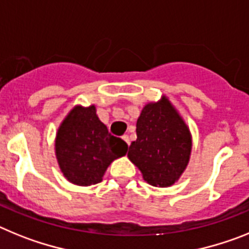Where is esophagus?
Segmentation results:
<instances>
[{
  "label": "esophagus",
  "instance_id": "obj_1",
  "mask_svg": "<svg viewBox=\"0 0 249 249\" xmlns=\"http://www.w3.org/2000/svg\"><path fill=\"white\" fill-rule=\"evenodd\" d=\"M123 140L126 142L127 145H130V139H129V137H127V135H124V137H123Z\"/></svg>",
  "mask_w": 249,
  "mask_h": 249
}]
</instances>
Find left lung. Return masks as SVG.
I'll use <instances>...</instances> for the list:
<instances>
[{
  "label": "left lung",
  "instance_id": "left-lung-1",
  "mask_svg": "<svg viewBox=\"0 0 249 249\" xmlns=\"http://www.w3.org/2000/svg\"><path fill=\"white\" fill-rule=\"evenodd\" d=\"M137 137L127 157L139 168L144 180L161 188L174 184L189 161L192 135L168 98L142 107Z\"/></svg>",
  "mask_w": 249,
  "mask_h": 249
}]
</instances>
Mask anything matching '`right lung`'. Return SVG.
I'll list each match as a JSON object with an SVG mask.
<instances>
[{"mask_svg":"<svg viewBox=\"0 0 249 249\" xmlns=\"http://www.w3.org/2000/svg\"><path fill=\"white\" fill-rule=\"evenodd\" d=\"M55 151L65 178L72 184L88 187L103 180L111 161L126 154L127 144L109 134L96 115L95 105H77L60 125Z\"/></svg>","mask_w":249,"mask_h":249,"instance_id":"right-lung-1","label":"right lung"}]
</instances>
